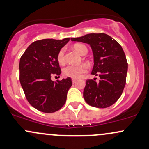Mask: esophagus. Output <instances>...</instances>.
<instances>
[{
  "label": "esophagus",
  "mask_w": 149,
  "mask_h": 149,
  "mask_svg": "<svg viewBox=\"0 0 149 149\" xmlns=\"http://www.w3.org/2000/svg\"><path fill=\"white\" fill-rule=\"evenodd\" d=\"M76 81H77V80H76V79H75V78H73V79H72V82H73V83H76Z\"/></svg>",
  "instance_id": "obj_1"
}]
</instances>
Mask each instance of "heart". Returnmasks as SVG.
Returning <instances> with one entry per match:
<instances>
[{"label": "heart", "instance_id": "heart-1", "mask_svg": "<svg viewBox=\"0 0 149 149\" xmlns=\"http://www.w3.org/2000/svg\"><path fill=\"white\" fill-rule=\"evenodd\" d=\"M74 49L81 55H85L88 52V49L83 44H76L73 46ZM65 49H61L57 54V61L59 64H63L65 62ZM88 71V67L85 64H80L78 66L67 65L63 69V74L66 77L73 78H79Z\"/></svg>", "mask_w": 149, "mask_h": 149}]
</instances>
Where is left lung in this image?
Masks as SVG:
<instances>
[{"instance_id":"8db88e82","label":"left lung","mask_w":149,"mask_h":149,"mask_svg":"<svg viewBox=\"0 0 149 149\" xmlns=\"http://www.w3.org/2000/svg\"><path fill=\"white\" fill-rule=\"evenodd\" d=\"M72 41L88 43L94 56L92 74L99 76L100 82L86 80L83 97L89 105L107 108L120 97L126 83L127 61L120 44L106 33H90L71 38Z\"/></svg>"}]
</instances>
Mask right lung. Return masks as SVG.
I'll use <instances>...</instances> for the list:
<instances>
[{"label": "right lung", "mask_w": 149, "mask_h": 149, "mask_svg": "<svg viewBox=\"0 0 149 149\" xmlns=\"http://www.w3.org/2000/svg\"><path fill=\"white\" fill-rule=\"evenodd\" d=\"M69 40V38L36 40L20 58V83L26 100L40 111L54 113L66 102L68 90L72 85L71 78L54 82L51 77L60 75L57 54Z\"/></svg>", "instance_id": "right-lung-1"}]
</instances>
